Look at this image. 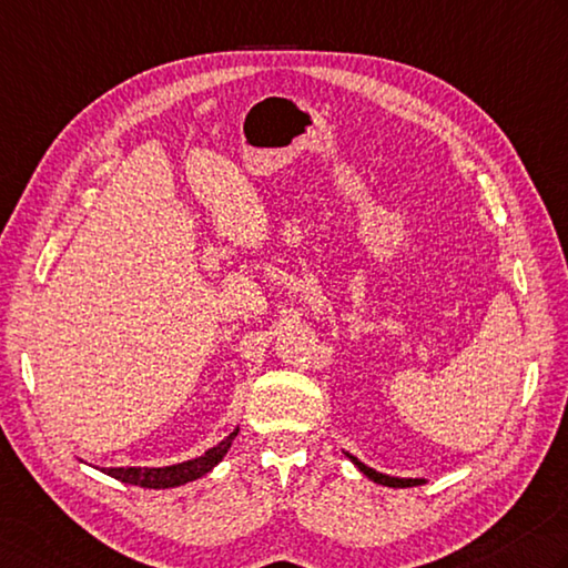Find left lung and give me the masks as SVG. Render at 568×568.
Instances as JSON below:
<instances>
[{
  "label": "left lung",
  "mask_w": 568,
  "mask_h": 568,
  "mask_svg": "<svg viewBox=\"0 0 568 568\" xmlns=\"http://www.w3.org/2000/svg\"><path fill=\"white\" fill-rule=\"evenodd\" d=\"M344 455H347V458H349L354 465H357L359 473H364V475L369 477V480L376 483V485H386V487H416V485H424V483H426L424 477H392V475L376 473L374 468H369V465H364L362 460L354 458V455H349V453H344Z\"/></svg>",
  "instance_id": "left-lung-1"
}]
</instances>
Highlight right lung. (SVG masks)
<instances>
[{
    "label": "right lung",
    "mask_w": 568,
    "mask_h": 568,
    "mask_svg": "<svg viewBox=\"0 0 568 568\" xmlns=\"http://www.w3.org/2000/svg\"><path fill=\"white\" fill-rule=\"evenodd\" d=\"M239 428H233L229 436L219 443V446L209 448L199 458L164 465V468H100L105 475L115 477L120 483L138 485V487H150V490H166V487H180L186 483H194L199 477H204L221 463V458L229 453L233 438H236Z\"/></svg>",
    "instance_id": "right-lung-1"
}]
</instances>
